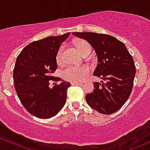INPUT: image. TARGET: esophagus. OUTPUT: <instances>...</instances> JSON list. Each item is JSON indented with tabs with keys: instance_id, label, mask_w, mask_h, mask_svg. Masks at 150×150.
Instances as JSON below:
<instances>
[{
	"instance_id": "1",
	"label": "esophagus",
	"mask_w": 150,
	"mask_h": 150,
	"mask_svg": "<svg viewBox=\"0 0 150 150\" xmlns=\"http://www.w3.org/2000/svg\"><path fill=\"white\" fill-rule=\"evenodd\" d=\"M71 84H72V86H82V84L80 83H72Z\"/></svg>"
}]
</instances>
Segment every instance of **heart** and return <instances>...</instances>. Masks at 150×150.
<instances>
[{
	"label": "heart",
	"mask_w": 150,
	"mask_h": 150,
	"mask_svg": "<svg viewBox=\"0 0 150 150\" xmlns=\"http://www.w3.org/2000/svg\"><path fill=\"white\" fill-rule=\"evenodd\" d=\"M76 46L81 54H90L91 51V46L86 40H79L76 43ZM64 46H62L59 48L56 54V62L58 64H62L64 59ZM89 73V69L87 67H77L73 66H68L64 68L62 72V78L65 81L72 83H78L83 81Z\"/></svg>",
	"instance_id": "b5f03b06"
}]
</instances>
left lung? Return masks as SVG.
Instances as JSON below:
<instances>
[{"mask_svg":"<svg viewBox=\"0 0 150 150\" xmlns=\"http://www.w3.org/2000/svg\"><path fill=\"white\" fill-rule=\"evenodd\" d=\"M86 40L98 56L93 75L102 78L94 82V89L86 96L88 104L99 113L110 115L125 103L134 86L136 66L134 59L123 43L115 38L96 33H73Z\"/></svg>","mask_w":150,"mask_h":150,"instance_id":"1","label":"left lung"}]
</instances>
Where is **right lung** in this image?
I'll use <instances>...</instances> for the list:
<instances>
[{
	"label": "right lung",
	"mask_w": 150,
	"mask_h": 150,
	"mask_svg": "<svg viewBox=\"0 0 150 150\" xmlns=\"http://www.w3.org/2000/svg\"><path fill=\"white\" fill-rule=\"evenodd\" d=\"M69 34L32 42L16 60L13 72L15 90L28 112L39 118L54 117L66 102L67 91L71 84L63 81L51 88L49 83L61 80L52 75L57 68L56 54Z\"/></svg>",
	"instance_id": "1"
}]
</instances>
